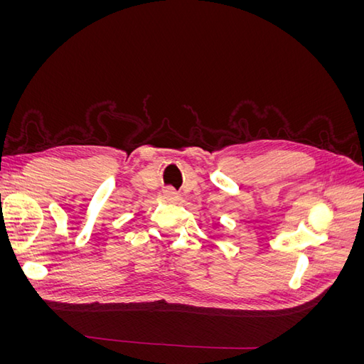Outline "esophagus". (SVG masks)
Masks as SVG:
<instances>
[{
	"label": "esophagus",
	"instance_id": "34e87169",
	"mask_svg": "<svg viewBox=\"0 0 364 364\" xmlns=\"http://www.w3.org/2000/svg\"><path fill=\"white\" fill-rule=\"evenodd\" d=\"M164 197L167 199L168 202H176L179 199V193L176 191L174 188H171V186H168V188L164 190Z\"/></svg>",
	"mask_w": 364,
	"mask_h": 364
}]
</instances>
